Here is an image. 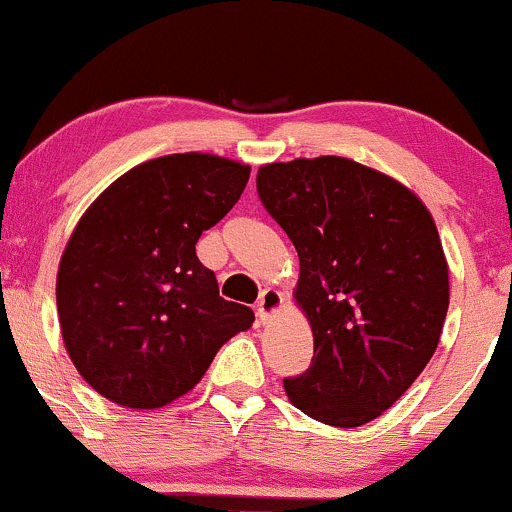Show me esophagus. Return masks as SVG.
<instances>
[{"instance_id":"obj_1","label":"esophagus","mask_w":512,"mask_h":512,"mask_svg":"<svg viewBox=\"0 0 512 512\" xmlns=\"http://www.w3.org/2000/svg\"><path fill=\"white\" fill-rule=\"evenodd\" d=\"M281 305H284V296H281V291L264 289L260 293V301H257V320H260V325H267V322L279 313Z\"/></svg>"}]
</instances>
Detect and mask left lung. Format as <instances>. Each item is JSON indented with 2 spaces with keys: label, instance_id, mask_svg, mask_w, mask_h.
Segmentation results:
<instances>
[{
  "label": "left lung",
  "instance_id": "left-lung-1",
  "mask_svg": "<svg viewBox=\"0 0 512 512\" xmlns=\"http://www.w3.org/2000/svg\"><path fill=\"white\" fill-rule=\"evenodd\" d=\"M264 209L301 260L296 305L315 356L286 397L310 419L356 428L378 419L438 349L450 276L431 211L407 185L342 156L257 170Z\"/></svg>",
  "mask_w": 512,
  "mask_h": 512
}]
</instances>
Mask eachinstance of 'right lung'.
I'll list each match as a JSON object with an SVG mask.
<instances>
[{
  "mask_svg": "<svg viewBox=\"0 0 512 512\" xmlns=\"http://www.w3.org/2000/svg\"><path fill=\"white\" fill-rule=\"evenodd\" d=\"M248 178L233 158L170 154L127 170L84 211L57 269V315L64 349L98 395L166 407L250 330L252 310L223 301L195 252Z\"/></svg>",
  "mask_w": 512,
  "mask_h": 512,
  "instance_id": "1",
  "label": "right lung"
}]
</instances>
